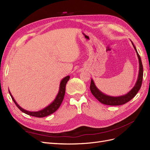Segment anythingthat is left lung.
<instances>
[{
  "label": "left lung",
  "mask_w": 150,
  "mask_h": 150,
  "mask_svg": "<svg viewBox=\"0 0 150 150\" xmlns=\"http://www.w3.org/2000/svg\"><path fill=\"white\" fill-rule=\"evenodd\" d=\"M132 43L133 47L137 52V56L138 57V61H139V73L137 82H136L135 85L134 87L132 88L130 91H129L128 93L122 95V96H108V95L103 93L101 92L100 90H99L96 86L95 85V83L93 79H91V85H90V90L91 92L93 94V96L96 98L102 104H106V105H110V106H119L122 105V104H124L126 103L127 102L129 101L131 99H132L138 92L140 89L141 86H142V81H143V68L142 65V62L141 60V57L138 54L137 48L135 47L133 42L131 41Z\"/></svg>",
  "instance_id": "obj_1"
}]
</instances>
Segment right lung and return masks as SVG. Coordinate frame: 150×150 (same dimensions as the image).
I'll list each match as a JSON object with an SVG mask.
<instances>
[{"label":"right lung","mask_w":150,"mask_h":150,"mask_svg":"<svg viewBox=\"0 0 150 150\" xmlns=\"http://www.w3.org/2000/svg\"><path fill=\"white\" fill-rule=\"evenodd\" d=\"M69 78H70V76H67L61 80L60 85H59V92L57 94L55 99H54V100L47 107L44 108V109H42V110L38 111H29L21 108L19 104L17 103L14 98H13L12 95L11 94L9 90H8V92H9V94L11 95L13 101L14 102L17 107L19 108L21 111L30 116H33L38 117H43L52 114L53 112H55L57 109L59 108L63 101V99H64V97L65 95V91H66V83H67V81H69Z\"/></svg>","instance_id":"add662e5"}]
</instances>
